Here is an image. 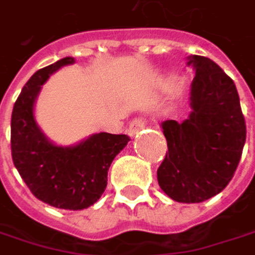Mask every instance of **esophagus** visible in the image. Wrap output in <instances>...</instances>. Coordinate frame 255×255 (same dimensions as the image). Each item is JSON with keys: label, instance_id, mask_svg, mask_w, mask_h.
Returning <instances> with one entry per match:
<instances>
[{"label": "esophagus", "instance_id": "obj_1", "mask_svg": "<svg viewBox=\"0 0 255 255\" xmlns=\"http://www.w3.org/2000/svg\"><path fill=\"white\" fill-rule=\"evenodd\" d=\"M144 128V120L141 118H135L134 121H131L129 127H128V135L129 137H134L138 131H141Z\"/></svg>", "mask_w": 255, "mask_h": 255}]
</instances>
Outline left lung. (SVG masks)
<instances>
[{"label":"left lung","mask_w":255,"mask_h":255,"mask_svg":"<svg viewBox=\"0 0 255 255\" xmlns=\"http://www.w3.org/2000/svg\"><path fill=\"white\" fill-rule=\"evenodd\" d=\"M195 69L190 114L162 123L168 152L158 168L161 189L174 201L198 204L220 193L233 177L247 127L235 82L208 57L189 56Z\"/></svg>","instance_id":"8db88e82"}]
</instances>
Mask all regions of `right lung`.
Returning <instances> with one entry per match:
<instances>
[{"mask_svg":"<svg viewBox=\"0 0 255 255\" xmlns=\"http://www.w3.org/2000/svg\"><path fill=\"white\" fill-rule=\"evenodd\" d=\"M74 57L36 71L22 88L11 114V156L29 190L62 210H84L100 199L115 156L127 146L126 134L97 132L72 146L54 144L35 120V102L50 75L74 65Z\"/></svg>","mask_w":255,"mask_h":255,"instance_id":"right-lung-1","label":"right lung"}]
</instances>
